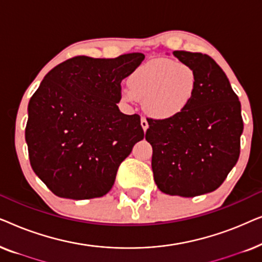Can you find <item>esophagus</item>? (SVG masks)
I'll use <instances>...</instances> for the list:
<instances>
[{
    "mask_svg": "<svg viewBox=\"0 0 262 262\" xmlns=\"http://www.w3.org/2000/svg\"><path fill=\"white\" fill-rule=\"evenodd\" d=\"M141 126H142V128H143V131H146L148 130V127H149V124H148V120L145 119V118H142L141 119Z\"/></svg>",
    "mask_w": 262,
    "mask_h": 262,
    "instance_id": "1",
    "label": "esophagus"
}]
</instances>
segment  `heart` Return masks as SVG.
<instances>
[{"mask_svg": "<svg viewBox=\"0 0 262 262\" xmlns=\"http://www.w3.org/2000/svg\"><path fill=\"white\" fill-rule=\"evenodd\" d=\"M198 84V75L191 66L156 58L132 71L121 99L130 103L142 100L146 114L157 120H170L188 108Z\"/></svg>", "mask_w": 262, "mask_h": 262, "instance_id": "b5f03b06", "label": "heart"}]
</instances>
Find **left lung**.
Listing matches in <instances>:
<instances>
[{
  "label": "left lung",
  "mask_w": 262,
  "mask_h": 262,
  "mask_svg": "<svg viewBox=\"0 0 262 262\" xmlns=\"http://www.w3.org/2000/svg\"><path fill=\"white\" fill-rule=\"evenodd\" d=\"M198 75L191 105L170 120H148L154 180L161 192L192 198L217 189L239 156L241 102L210 56L174 51Z\"/></svg>",
  "instance_id": "8db88e82"
}]
</instances>
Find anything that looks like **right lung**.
Instances as JSON below:
<instances>
[{
  "label": "right lung",
  "mask_w": 262,
  "mask_h": 262,
  "mask_svg": "<svg viewBox=\"0 0 262 262\" xmlns=\"http://www.w3.org/2000/svg\"><path fill=\"white\" fill-rule=\"evenodd\" d=\"M145 56H77L50 70L28 102L32 169L57 196L92 199L112 188L120 163L144 138L141 118L118 108L120 83Z\"/></svg>",
  "instance_id": "obj_1"
}]
</instances>
